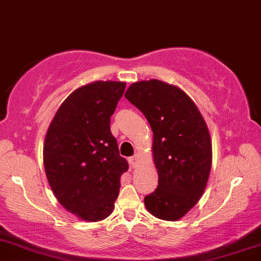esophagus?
Instances as JSON below:
<instances>
[{"mask_svg": "<svg viewBox=\"0 0 261 261\" xmlns=\"http://www.w3.org/2000/svg\"><path fill=\"white\" fill-rule=\"evenodd\" d=\"M138 160H139V155H138V153H136V155H134V156L129 157V163H130V166H132V167H136L137 163H138Z\"/></svg>", "mask_w": 261, "mask_h": 261, "instance_id": "1", "label": "esophagus"}]
</instances>
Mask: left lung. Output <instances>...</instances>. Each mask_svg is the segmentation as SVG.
<instances>
[{
  "mask_svg": "<svg viewBox=\"0 0 261 261\" xmlns=\"http://www.w3.org/2000/svg\"><path fill=\"white\" fill-rule=\"evenodd\" d=\"M124 95L143 112L153 133L159 185L145 196V207L159 219L178 220L207 185L212 167L207 124L181 89L159 80L133 83Z\"/></svg>",
  "mask_w": 261,
  "mask_h": 261,
  "instance_id": "1",
  "label": "left lung"
}]
</instances>
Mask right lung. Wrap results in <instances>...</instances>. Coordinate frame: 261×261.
Returning <instances> with one entry per match:
<instances>
[{
  "instance_id": "add662e5",
  "label": "right lung",
  "mask_w": 261,
  "mask_h": 261,
  "mask_svg": "<svg viewBox=\"0 0 261 261\" xmlns=\"http://www.w3.org/2000/svg\"><path fill=\"white\" fill-rule=\"evenodd\" d=\"M125 83L96 81L71 93L48 128L43 147L46 175L59 203L83 220L111 214L128 169L110 130L111 116Z\"/></svg>"
}]
</instances>
